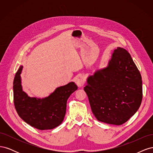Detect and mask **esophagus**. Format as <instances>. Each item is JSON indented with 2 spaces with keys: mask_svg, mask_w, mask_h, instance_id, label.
I'll list each match as a JSON object with an SVG mask.
<instances>
[{
  "mask_svg": "<svg viewBox=\"0 0 153 153\" xmlns=\"http://www.w3.org/2000/svg\"><path fill=\"white\" fill-rule=\"evenodd\" d=\"M85 78L82 75L78 76L76 80V84L78 85V87H81L84 85L85 84Z\"/></svg>",
  "mask_w": 153,
  "mask_h": 153,
  "instance_id": "34e87169",
  "label": "esophagus"
}]
</instances>
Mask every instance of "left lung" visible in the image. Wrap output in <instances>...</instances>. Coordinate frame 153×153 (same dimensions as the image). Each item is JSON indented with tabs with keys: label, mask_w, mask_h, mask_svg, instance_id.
<instances>
[{
	"label": "left lung",
	"mask_w": 153,
	"mask_h": 153,
	"mask_svg": "<svg viewBox=\"0 0 153 153\" xmlns=\"http://www.w3.org/2000/svg\"><path fill=\"white\" fill-rule=\"evenodd\" d=\"M84 88L99 121L121 125L139 108L142 100L140 71L126 50H114L106 67L88 76Z\"/></svg>",
	"instance_id": "left-lung-1"
}]
</instances>
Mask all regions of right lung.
Wrapping results in <instances>:
<instances>
[{"mask_svg": "<svg viewBox=\"0 0 153 153\" xmlns=\"http://www.w3.org/2000/svg\"><path fill=\"white\" fill-rule=\"evenodd\" d=\"M21 66L13 81L14 104L20 117L31 126L40 130L52 129L61 124L65 116L67 100L77 90L75 82L56 88L43 98L30 97L22 89Z\"/></svg>", "mask_w": 153, "mask_h": 153, "instance_id": "1", "label": "right lung"}]
</instances>
